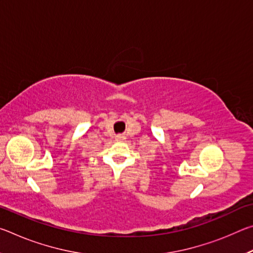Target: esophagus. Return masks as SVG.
I'll use <instances>...</instances> for the list:
<instances>
[{"instance_id":"obj_1","label":"esophagus","mask_w":253,"mask_h":253,"mask_svg":"<svg viewBox=\"0 0 253 253\" xmlns=\"http://www.w3.org/2000/svg\"><path fill=\"white\" fill-rule=\"evenodd\" d=\"M124 139H125V137H124L123 135H119V136H117V140H119V142H123Z\"/></svg>"}]
</instances>
